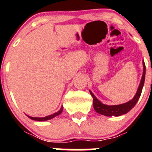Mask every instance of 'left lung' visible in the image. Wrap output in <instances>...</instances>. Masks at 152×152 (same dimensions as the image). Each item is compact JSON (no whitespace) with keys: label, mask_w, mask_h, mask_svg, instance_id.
<instances>
[{"label":"left lung","mask_w":152,"mask_h":152,"mask_svg":"<svg viewBox=\"0 0 152 152\" xmlns=\"http://www.w3.org/2000/svg\"><path fill=\"white\" fill-rule=\"evenodd\" d=\"M145 77V62L143 61V75H142V80H141V83L139 86L136 94L135 95L132 100L126 103L120 104V105H105V104L102 103L100 101H99L96 98V96L93 94V93L90 91L91 96L93 97V103H94V108L95 111L98 113L101 114V115H104L106 116H119L123 115V114L127 113L129 111L131 110L132 109L135 107L137 101L139 100V98L140 97L142 88L144 86Z\"/></svg>","instance_id":"obj_1"}]
</instances>
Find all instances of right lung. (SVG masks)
<instances>
[{
	"label": "right lung",
	"mask_w": 152,
	"mask_h": 152,
	"mask_svg": "<svg viewBox=\"0 0 152 152\" xmlns=\"http://www.w3.org/2000/svg\"><path fill=\"white\" fill-rule=\"evenodd\" d=\"M63 110V107H61V108L60 109V110L58 112L56 113L52 114V115H50V116H45V117H42V118H39V117H32V116H28V117L30 118L31 119H33V120H36V121H46V120H49V119H52V118L56 117V116H58L59 114L61 113Z\"/></svg>",
	"instance_id": "right-lung-1"
}]
</instances>
